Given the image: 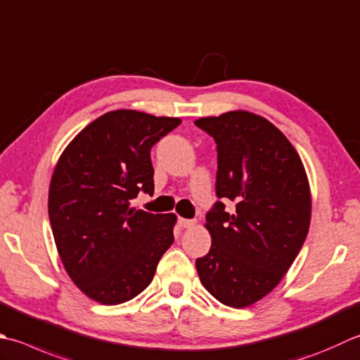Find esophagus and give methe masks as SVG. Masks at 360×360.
Returning <instances> with one entry per match:
<instances>
[{
	"label": "esophagus",
	"instance_id": "esophagus-1",
	"mask_svg": "<svg viewBox=\"0 0 360 360\" xmlns=\"http://www.w3.org/2000/svg\"><path fill=\"white\" fill-rule=\"evenodd\" d=\"M196 221L195 220H188V218H179L178 220V224L181 228H190V226H193Z\"/></svg>",
	"mask_w": 360,
	"mask_h": 360
}]
</instances>
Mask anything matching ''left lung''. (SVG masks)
I'll list each match as a JSON object with an SVG mask.
<instances>
[{
    "label": "left lung",
    "mask_w": 360,
    "mask_h": 360,
    "mask_svg": "<svg viewBox=\"0 0 360 360\" xmlns=\"http://www.w3.org/2000/svg\"><path fill=\"white\" fill-rule=\"evenodd\" d=\"M217 143V201L206 215L212 246L196 259L201 284L223 304L248 307L290 269L311 224V187L287 137L269 120L231 110L196 120Z\"/></svg>",
    "instance_id": "obj_1"
}]
</instances>
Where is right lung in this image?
<instances>
[{
    "label": "right lung",
    "mask_w": 360,
    "mask_h": 360,
    "mask_svg": "<svg viewBox=\"0 0 360 360\" xmlns=\"http://www.w3.org/2000/svg\"><path fill=\"white\" fill-rule=\"evenodd\" d=\"M179 118L118 109L68 143L49 184L48 214L63 269L89 298L122 304L150 285L174 237V214L129 207L153 195L151 148Z\"/></svg>",
    "instance_id": "1"
}]
</instances>
